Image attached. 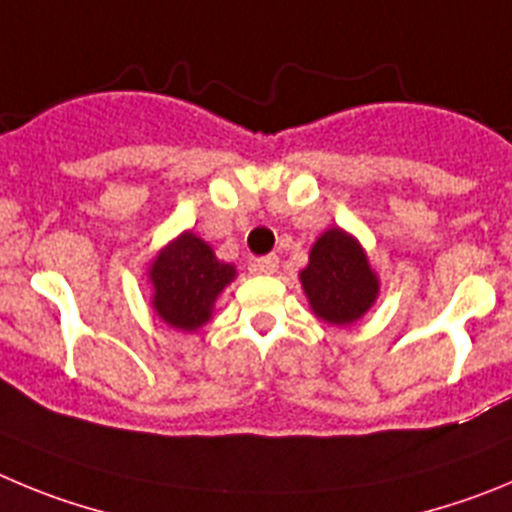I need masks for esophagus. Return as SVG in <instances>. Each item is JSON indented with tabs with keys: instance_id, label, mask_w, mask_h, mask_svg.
Returning a JSON list of instances; mask_svg holds the SVG:
<instances>
[{
	"instance_id": "1",
	"label": "esophagus",
	"mask_w": 512,
	"mask_h": 512,
	"mask_svg": "<svg viewBox=\"0 0 512 512\" xmlns=\"http://www.w3.org/2000/svg\"><path fill=\"white\" fill-rule=\"evenodd\" d=\"M278 255H265V257H257L255 260V270L257 273H265V275H273L278 273Z\"/></svg>"
}]
</instances>
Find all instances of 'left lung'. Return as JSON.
I'll return each mask as SVG.
<instances>
[{
  "mask_svg": "<svg viewBox=\"0 0 512 512\" xmlns=\"http://www.w3.org/2000/svg\"><path fill=\"white\" fill-rule=\"evenodd\" d=\"M301 283L313 313L329 324L357 321L380 288L357 239L342 229H329L316 239Z\"/></svg>",
  "mask_w": 512,
  "mask_h": 512,
  "instance_id": "1",
  "label": "left lung"
}]
</instances>
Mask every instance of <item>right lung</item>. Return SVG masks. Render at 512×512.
I'll return each mask as SVG.
<instances>
[{"instance_id":"1","label":"right lung","mask_w":512,"mask_h":512,"mask_svg":"<svg viewBox=\"0 0 512 512\" xmlns=\"http://www.w3.org/2000/svg\"><path fill=\"white\" fill-rule=\"evenodd\" d=\"M232 278L234 267L216 260L204 239L186 232L165 247L150 267L155 285L153 306L173 329H199L211 319L216 296Z\"/></svg>"}]
</instances>
